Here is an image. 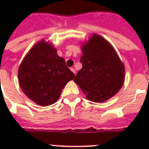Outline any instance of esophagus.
<instances>
[{"mask_svg":"<svg viewBox=\"0 0 149 149\" xmlns=\"http://www.w3.org/2000/svg\"><path fill=\"white\" fill-rule=\"evenodd\" d=\"M70 70H71V71H72V72H73V73H74V74H76V70H75L74 68H71V69H70Z\"/></svg>","mask_w":149,"mask_h":149,"instance_id":"esophagus-1","label":"esophagus"}]
</instances>
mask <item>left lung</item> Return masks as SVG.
I'll use <instances>...</instances> for the list:
<instances>
[{
  "instance_id": "8db88e82",
  "label": "left lung",
  "mask_w": 149,
  "mask_h": 149,
  "mask_svg": "<svg viewBox=\"0 0 149 149\" xmlns=\"http://www.w3.org/2000/svg\"><path fill=\"white\" fill-rule=\"evenodd\" d=\"M82 52L83 67L75 77V83L91 101H106L124 84V64L112 45L97 34L82 45Z\"/></svg>"
}]
</instances>
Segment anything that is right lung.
Instances as JSON below:
<instances>
[{
  "label": "right lung",
  "instance_id": "add662e5",
  "mask_svg": "<svg viewBox=\"0 0 149 149\" xmlns=\"http://www.w3.org/2000/svg\"><path fill=\"white\" fill-rule=\"evenodd\" d=\"M74 77L53 45L43 40L29 50L18 68L22 91L42 107L56 103L64 86Z\"/></svg>",
  "mask_w": 149,
  "mask_h": 149
}]
</instances>
